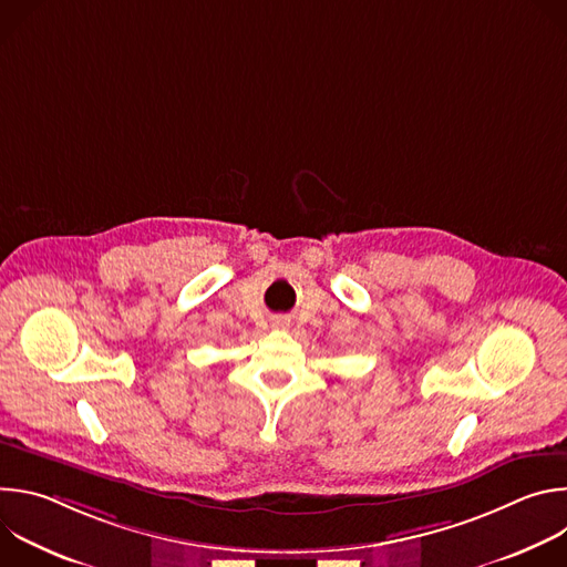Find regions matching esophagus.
<instances>
[{
  "label": "esophagus",
  "instance_id": "34e87169",
  "mask_svg": "<svg viewBox=\"0 0 567 567\" xmlns=\"http://www.w3.org/2000/svg\"><path fill=\"white\" fill-rule=\"evenodd\" d=\"M289 326V320L287 318H274V328H287Z\"/></svg>",
  "mask_w": 567,
  "mask_h": 567
}]
</instances>
